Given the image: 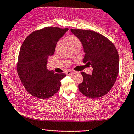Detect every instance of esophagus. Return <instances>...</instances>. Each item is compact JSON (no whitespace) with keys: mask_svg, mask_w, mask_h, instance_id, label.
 I'll list each match as a JSON object with an SVG mask.
<instances>
[{"mask_svg":"<svg viewBox=\"0 0 134 134\" xmlns=\"http://www.w3.org/2000/svg\"><path fill=\"white\" fill-rule=\"evenodd\" d=\"M76 73V72L75 71H68L66 72V74L67 75H70V74H74Z\"/></svg>","mask_w":134,"mask_h":134,"instance_id":"1","label":"esophagus"}]
</instances>
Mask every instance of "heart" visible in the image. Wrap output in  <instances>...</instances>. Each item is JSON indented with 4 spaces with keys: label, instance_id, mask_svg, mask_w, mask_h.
<instances>
[{
    "label": "heart",
    "instance_id": "heart-1",
    "mask_svg": "<svg viewBox=\"0 0 134 134\" xmlns=\"http://www.w3.org/2000/svg\"><path fill=\"white\" fill-rule=\"evenodd\" d=\"M68 43H69L72 49H74L75 48L77 47H81V43L80 42V40L75 36H71V37H70L69 39H68ZM62 41H59L57 43L56 46H55V50H59L61 46H62Z\"/></svg>",
    "mask_w": 134,
    "mask_h": 134
}]
</instances>
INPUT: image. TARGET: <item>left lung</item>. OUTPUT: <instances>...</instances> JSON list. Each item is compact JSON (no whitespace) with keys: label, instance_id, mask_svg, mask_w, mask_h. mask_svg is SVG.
<instances>
[{"label":"left lung","instance_id":"8db88e82","mask_svg":"<svg viewBox=\"0 0 134 134\" xmlns=\"http://www.w3.org/2000/svg\"><path fill=\"white\" fill-rule=\"evenodd\" d=\"M81 42L84 57L82 62L91 65V75L81 72L83 81L79 91L89 98H99L111 90L119 71V55L115 46L101 34L92 30L71 29Z\"/></svg>","mask_w":134,"mask_h":134}]
</instances>
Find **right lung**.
I'll list each match as a JSON object with an SVG mask.
<instances>
[{
    "instance_id": "right-lung-1",
    "label": "right lung",
    "mask_w": 134,
    "mask_h": 134,
    "mask_svg": "<svg viewBox=\"0 0 134 134\" xmlns=\"http://www.w3.org/2000/svg\"><path fill=\"white\" fill-rule=\"evenodd\" d=\"M69 29L45 27L28 36L19 52L17 71L29 94L40 99L52 97L59 90L64 73L47 69V59L54 54L59 40Z\"/></svg>"
}]
</instances>
